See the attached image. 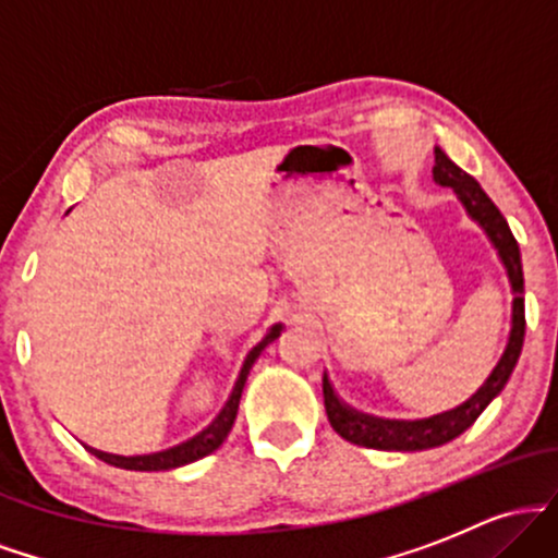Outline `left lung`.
<instances>
[{
    "label": "left lung",
    "instance_id": "8db88e82",
    "mask_svg": "<svg viewBox=\"0 0 558 558\" xmlns=\"http://www.w3.org/2000/svg\"><path fill=\"white\" fill-rule=\"evenodd\" d=\"M433 178L435 183L451 185L457 191L462 204L466 207L475 220L483 226L493 246L498 248V257L504 259L506 272H509L511 291H514V315H511V336L506 343V351L501 362L496 364L485 386L472 396L470 401L462 407L451 409V412L438 414V417L420 420V422H388V420H375L367 414L351 412L349 407H343L341 401L332 393L328 377H323V396H325V412L328 420L341 438L349 444L367 446V448H380V451H422V448H435L444 446L448 440L459 438L466 427L475 425V420L483 414V409L501 393L509 375L514 373V364L522 354L524 343V278H522V259H520V246H517L514 235H511L509 226H506L504 215L498 213L496 204L490 202L488 194L480 189V183L472 175H466L462 168L448 159L444 151L435 149V165H433Z\"/></svg>",
    "mask_w": 558,
    "mask_h": 558
}]
</instances>
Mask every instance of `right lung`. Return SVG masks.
I'll list each match as a JSON object with an SVG mask.
<instances>
[{
  "mask_svg": "<svg viewBox=\"0 0 558 558\" xmlns=\"http://www.w3.org/2000/svg\"><path fill=\"white\" fill-rule=\"evenodd\" d=\"M278 336H280V325H275V328L267 332L265 338H262V343H257L252 351H248V356H246V362H243L241 375H239V380H235V388H233V393H230L228 403L222 407V412L217 414V420L213 422V425H209L207 430L198 433L196 438L185 440V444L170 448V451L151 453V457H112V453H101V451H92V453H94V457H99L101 462L120 466V470H136V472L175 470V466L191 464V462H196V459L213 453L215 448L222 446V440L228 438L230 427H233L235 414H239L241 390H243V383H246V377H248V369H252V364L257 362V356L262 354V351H265V345H270Z\"/></svg>",
  "mask_w": 558,
  "mask_h": 558,
  "instance_id": "obj_1",
  "label": "right lung"
}]
</instances>
